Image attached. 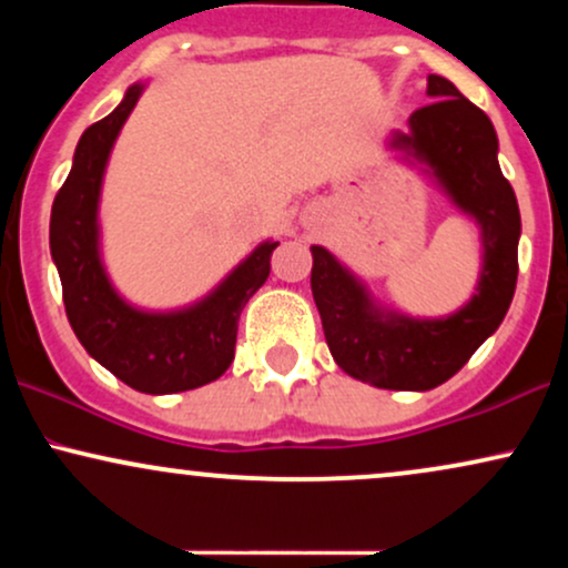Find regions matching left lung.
I'll return each mask as SVG.
<instances>
[{
    "instance_id": "left-lung-1",
    "label": "left lung",
    "mask_w": 568,
    "mask_h": 568,
    "mask_svg": "<svg viewBox=\"0 0 568 568\" xmlns=\"http://www.w3.org/2000/svg\"><path fill=\"white\" fill-rule=\"evenodd\" d=\"M433 101L410 114V133L395 146L429 162L456 205L478 219L486 262L473 302L446 321L384 317L355 277L321 245H312V296L338 368L382 389L438 387L465 366L510 310L518 283L520 213L499 171L491 120L446 77H427Z\"/></svg>"
}]
</instances>
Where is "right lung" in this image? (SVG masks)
Returning <instances> with one entry per match:
<instances>
[{"label":"right lung","instance_id":"1","mask_svg":"<svg viewBox=\"0 0 568 568\" xmlns=\"http://www.w3.org/2000/svg\"><path fill=\"white\" fill-rule=\"evenodd\" d=\"M143 84H133L112 114L82 133L69 179L50 216V251L63 285L67 317L82 347L128 387L149 395L184 393L216 382L234 361L240 312L270 277L264 243L216 293L173 315H146L116 296L98 258V192L112 143L133 112Z\"/></svg>","mask_w":568,"mask_h":568}]
</instances>
